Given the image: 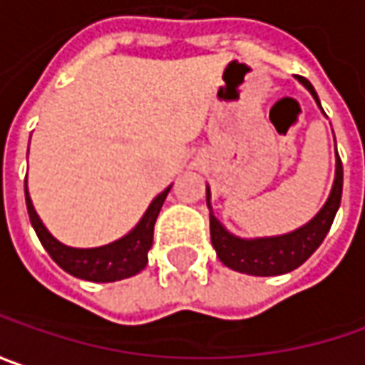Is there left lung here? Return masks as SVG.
I'll return each mask as SVG.
<instances>
[{
	"instance_id": "1",
	"label": "left lung",
	"mask_w": 365,
	"mask_h": 365,
	"mask_svg": "<svg viewBox=\"0 0 365 365\" xmlns=\"http://www.w3.org/2000/svg\"><path fill=\"white\" fill-rule=\"evenodd\" d=\"M298 81L309 89L317 106L321 108L319 96L310 86L309 79L298 77ZM321 112H323V108H321ZM341 192H343V165H341V159L337 155L335 180H333L331 194L323 204V208L314 214L307 225H302L300 229L292 230V232H286V235L243 239V237L232 235L214 216L210 187L206 185V204L210 210V239H212V247L216 249L218 259L230 269H235L239 274H249V276H282V274H288L296 267H300L325 241L327 232L335 220V214L339 210Z\"/></svg>"
}]
</instances>
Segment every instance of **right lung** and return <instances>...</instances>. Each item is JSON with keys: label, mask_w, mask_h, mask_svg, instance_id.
<instances>
[{"label": "right lung", "mask_w": 365, "mask_h": 365, "mask_svg": "<svg viewBox=\"0 0 365 365\" xmlns=\"http://www.w3.org/2000/svg\"><path fill=\"white\" fill-rule=\"evenodd\" d=\"M169 190L171 185L153 200L147 212L143 214V218L136 222V227L130 232H126L118 241H112L108 245L89 247V249L69 247L56 241L34 210V204L28 194V185H26V206H28V216L38 235L40 243L48 251V255L58 267H63L71 276L88 279V282H118L124 277L136 276L138 272L145 269V265L149 262V249L153 245L155 220L161 212V206L165 202Z\"/></svg>", "instance_id": "obj_1"}]
</instances>
